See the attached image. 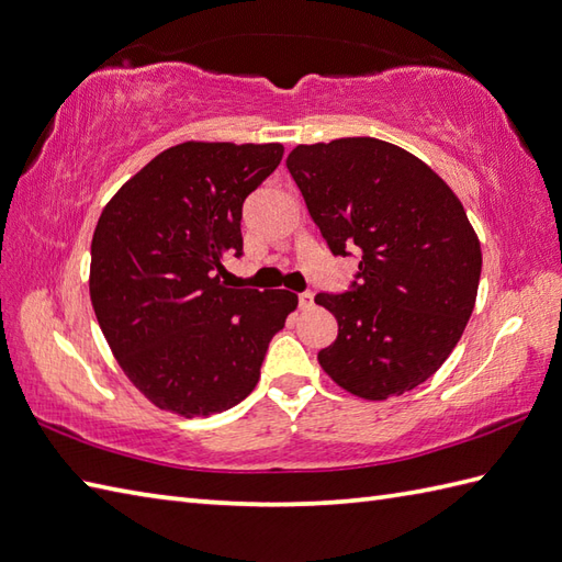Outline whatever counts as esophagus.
I'll return each instance as SVG.
<instances>
[{"label": "esophagus", "instance_id": "esophagus-1", "mask_svg": "<svg viewBox=\"0 0 562 562\" xmlns=\"http://www.w3.org/2000/svg\"><path fill=\"white\" fill-rule=\"evenodd\" d=\"M313 306V294L311 292H302L299 294V308H311Z\"/></svg>", "mask_w": 562, "mask_h": 562}]
</instances>
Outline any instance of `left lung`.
I'll return each instance as SVG.
<instances>
[{
  "mask_svg": "<svg viewBox=\"0 0 562 562\" xmlns=\"http://www.w3.org/2000/svg\"><path fill=\"white\" fill-rule=\"evenodd\" d=\"M286 169L359 282L318 294L337 321L321 369L369 402L400 397L450 357L476 304L481 244L454 191L416 155L371 136L296 146Z\"/></svg>",
  "mask_w": 562,
  "mask_h": 562,
  "instance_id": "1",
  "label": "left lung"
}]
</instances>
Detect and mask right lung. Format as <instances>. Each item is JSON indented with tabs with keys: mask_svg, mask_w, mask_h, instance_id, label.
<instances>
[{
	"mask_svg": "<svg viewBox=\"0 0 562 562\" xmlns=\"http://www.w3.org/2000/svg\"><path fill=\"white\" fill-rule=\"evenodd\" d=\"M282 153L280 143H179L104 205L90 302L116 363L155 407L191 419L239 404L296 308L286 290L222 282V260L241 254L246 195Z\"/></svg>",
	"mask_w": 562,
	"mask_h": 562,
	"instance_id": "1",
	"label": "right lung"
}]
</instances>
